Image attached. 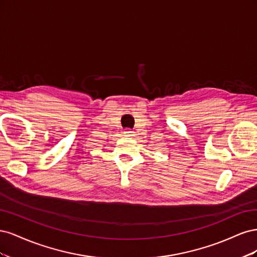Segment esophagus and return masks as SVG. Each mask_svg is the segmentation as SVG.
<instances>
[{
	"label": "esophagus",
	"mask_w": 257,
	"mask_h": 257,
	"mask_svg": "<svg viewBox=\"0 0 257 257\" xmlns=\"http://www.w3.org/2000/svg\"><path fill=\"white\" fill-rule=\"evenodd\" d=\"M124 136H126V137H128V138H133V137L135 136V134H134L133 131L125 130V131H124Z\"/></svg>",
	"instance_id": "34e87169"
}]
</instances>
